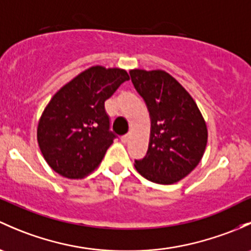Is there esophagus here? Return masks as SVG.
Returning <instances> with one entry per match:
<instances>
[{
    "mask_svg": "<svg viewBox=\"0 0 251 251\" xmlns=\"http://www.w3.org/2000/svg\"><path fill=\"white\" fill-rule=\"evenodd\" d=\"M130 138H131V133H127L125 134V136L121 137V142H123V143H127V142L130 141Z\"/></svg>",
    "mask_w": 251,
    "mask_h": 251,
    "instance_id": "1",
    "label": "esophagus"
}]
</instances>
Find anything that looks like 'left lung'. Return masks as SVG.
Here are the masks:
<instances>
[{"label":"left lung","instance_id":"obj_1","mask_svg":"<svg viewBox=\"0 0 251 251\" xmlns=\"http://www.w3.org/2000/svg\"><path fill=\"white\" fill-rule=\"evenodd\" d=\"M130 75L151 120L147 155L134 161V167L152 183H176L204 154L208 139L204 119L189 92L165 71L132 70Z\"/></svg>","mask_w":251,"mask_h":251}]
</instances>
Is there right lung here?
Returning <instances> with one entry per match:
<instances>
[{"label":"right lung","mask_w":251,"mask_h":251,"mask_svg":"<svg viewBox=\"0 0 251 251\" xmlns=\"http://www.w3.org/2000/svg\"><path fill=\"white\" fill-rule=\"evenodd\" d=\"M127 72L94 66L62 86L50 100L37 128L43 157L60 176L79 179L101 163L114 133L104 108Z\"/></svg>","instance_id":"right-lung-1"}]
</instances>
